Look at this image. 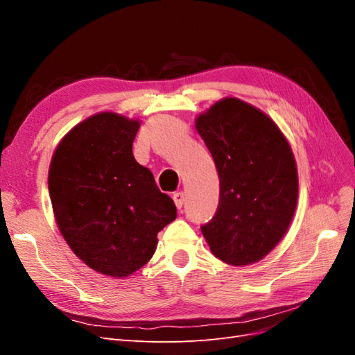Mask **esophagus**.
<instances>
[{
  "instance_id": "obj_1",
  "label": "esophagus",
  "mask_w": 355,
  "mask_h": 355,
  "mask_svg": "<svg viewBox=\"0 0 355 355\" xmlns=\"http://www.w3.org/2000/svg\"><path fill=\"white\" fill-rule=\"evenodd\" d=\"M173 201H175V204H176V207L180 210V209H182V206H184V201H185L184 192H182V191L175 192V194H173Z\"/></svg>"
}]
</instances>
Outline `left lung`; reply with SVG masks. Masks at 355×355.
<instances>
[{"label": "left lung", "mask_w": 355, "mask_h": 355, "mask_svg": "<svg viewBox=\"0 0 355 355\" xmlns=\"http://www.w3.org/2000/svg\"><path fill=\"white\" fill-rule=\"evenodd\" d=\"M219 175V204L201 225L213 254L231 265L261 261L283 239L297 201L292 149L270 116L228 98L197 118Z\"/></svg>", "instance_id": "1"}]
</instances>
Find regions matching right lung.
Listing matches in <instances>:
<instances>
[{
    "instance_id": "add662e5",
    "label": "right lung",
    "mask_w": 355,
    "mask_h": 355,
    "mask_svg": "<svg viewBox=\"0 0 355 355\" xmlns=\"http://www.w3.org/2000/svg\"><path fill=\"white\" fill-rule=\"evenodd\" d=\"M135 120L102 112L62 139L49 171L59 230L94 271L127 277L151 259L157 234L176 219V206L137 163Z\"/></svg>"
}]
</instances>
